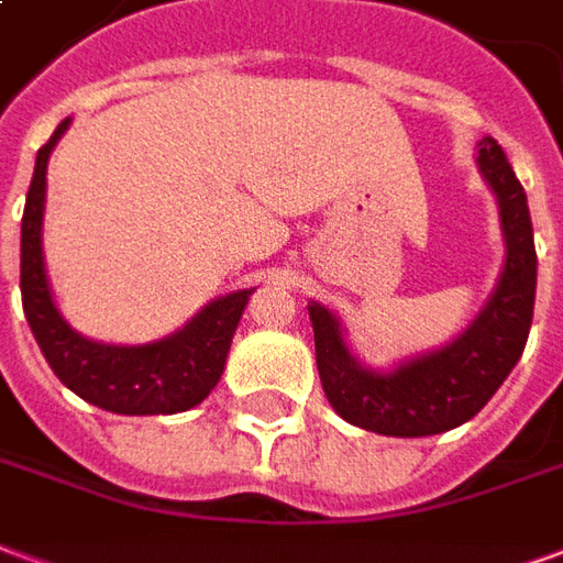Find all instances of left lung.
I'll return each mask as SVG.
<instances>
[{
    "instance_id": "left-lung-1",
    "label": "left lung",
    "mask_w": 563,
    "mask_h": 563,
    "mask_svg": "<svg viewBox=\"0 0 563 563\" xmlns=\"http://www.w3.org/2000/svg\"><path fill=\"white\" fill-rule=\"evenodd\" d=\"M476 162L500 205L507 262L495 295L459 341L391 374H377L350 355L341 325L325 307H307L322 389L350 424L386 437L443 434L479 413L521 358L537 295L531 210L507 153L495 139L479 141Z\"/></svg>"
}]
</instances>
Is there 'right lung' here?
Segmentation results:
<instances>
[{
  "instance_id": "add662e5",
  "label": "right lung",
  "mask_w": 563,
  "mask_h": 563,
  "mask_svg": "<svg viewBox=\"0 0 563 563\" xmlns=\"http://www.w3.org/2000/svg\"><path fill=\"white\" fill-rule=\"evenodd\" d=\"M71 120H63L35 156L23 229H20V295L23 313L47 365L84 401L123 416L184 413L220 383L238 319L253 289L210 301L184 331L144 346H111L68 329L51 298L42 256L44 184L51 150Z\"/></svg>"
}]
</instances>
